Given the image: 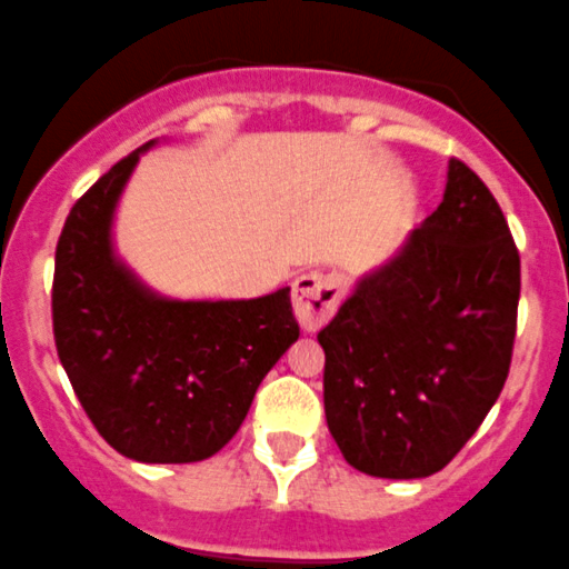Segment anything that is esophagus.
Listing matches in <instances>:
<instances>
[{"mask_svg": "<svg viewBox=\"0 0 569 569\" xmlns=\"http://www.w3.org/2000/svg\"><path fill=\"white\" fill-rule=\"evenodd\" d=\"M340 305V284L329 273H305L293 284V312L305 332H316Z\"/></svg>", "mask_w": 569, "mask_h": 569, "instance_id": "1", "label": "esophagus"}]
</instances>
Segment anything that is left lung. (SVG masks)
I'll return each instance as SVG.
<instances>
[{"mask_svg":"<svg viewBox=\"0 0 569 569\" xmlns=\"http://www.w3.org/2000/svg\"><path fill=\"white\" fill-rule=\"evenodd\" d=\"M519 251L478 172L450 159L436 212L318 332L335 443L375 478H427L461 452L511 369Z\"/></svg>","mask_w":569,"mask_h":569,"instance_id":"left-lung-1","label":"left lung"}]
</instances>
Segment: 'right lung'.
<instances>
[{"instance_id": "right-lung-1", "label": "right lung", "mask_w": 569, "mask_h": 569, "mask_svg": "<svg viewBox=\"0 0 569 569\" xmlns=\"http://www.w3.org/2000/svg\"><path fill=\"white\" fill-rule=\"evenodd\" d=\"M133 150L97 178L63 223L52 332L86 416L142 463L214 456L246 419L259 382L299 340L290 288L251 301H170L142 288L111 248Z\"/></svg>"}]
</instances>
